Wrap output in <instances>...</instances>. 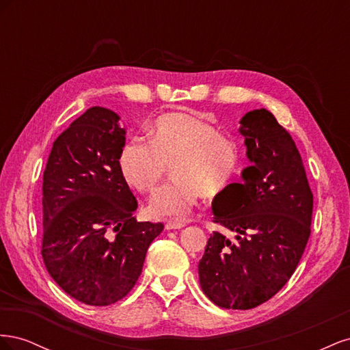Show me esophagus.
Wrapping results in <instances>:
<instances>
[{
  "instance_id": "obj_1",
  "label": "esophagus",
  "mask_w": 350,
  "mask_h": 350,
  "mask_svg": "<svg viewBox=\"0 0 350 350\" xmlns=\"http://www.w3.org/2000/svg\"><path fill=\"white\" fill-rule=\"evenodd\" d=\"M185 225H187L185 220L175 219V220H167L166 224H165V228H166L167 230H171V229H181V228H184Z\"/></svg>"
}]
</instances>
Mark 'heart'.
<instances>
[{"label":"heart","mask_w":350,"mask_h":350,"mask_svg":"<svg viewBox=\"0 0 350 350\" xmlns=\"http://www.w3.org/2000/svg\"><path fill=\"white\" fill-rule=\"evenodd\" d=\"M238 147L200 116L175 112L159 116L150 142L133 139L120 152L121 174L135 189L154 193L172 166L174 181L150 201L156 216H183L204 194L217 193L234 176Z\"/></svg>","instance_id":"1"}]
</instances>
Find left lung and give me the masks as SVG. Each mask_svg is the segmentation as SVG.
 <instances>
[{"mask_svg": "<svg viewBox=\"0 0 350 350\" xmlns=\"http://www.w3.org/2000/svg\"><path fill=\"white\" fill-rule=\"evenodd\" d=\"M251 166L211 204L230 239L210 235L198 264L201 289L221 308L251 310L267 302L298 267L311 234L314 197L291 134L267 109L243 115Z\"/></svg>", "mask_w": 350, "mask_h": 350, "instance_id": "8db88e82", "label": "left lung"}]
</instances>
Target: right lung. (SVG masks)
I'll list each match as a JSON object with an SVG mask.
<instances>
[{
    "mask_svg": "<svg viewBox=\"0 0 350 350\" xmlns=\"http://www.w3.org/2000/svg\"><path fill=\"white\" fill-rule=\"evenodd\" d=\"M94 107L54 142L42 184V258L71 298L93 306L121 301L139 280L163 224L137 221V200L121 174L125 130Z\"/></svg>",
    "mask_w": 350,
    "mask_h": 350,
    "instance_id": "1",
    "label": "right lung"
}]
</instances>
